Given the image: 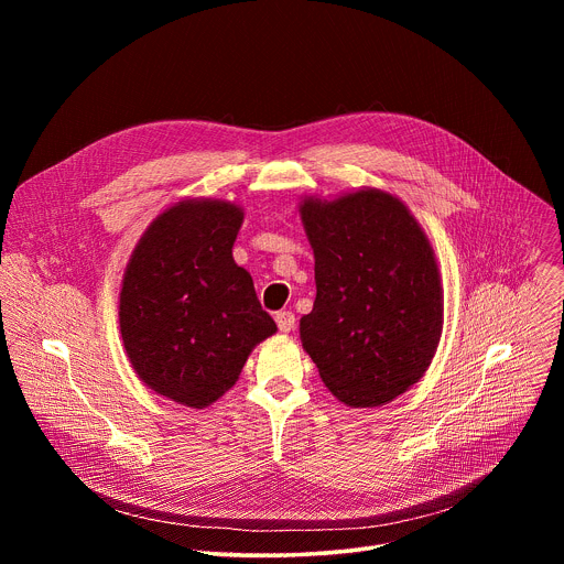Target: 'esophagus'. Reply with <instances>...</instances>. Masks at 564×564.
Wrapping results in <instances>:
<instances>
[{
  "label": "esophagus",
  "instance_id": "esophagus-1",
  "mask_svg": "<svg viewBox=\"0 0 564 564\" xmlns=\"http://www.w3.org/2000/svg\"><path fill=\"white\" fill-rule=\"evenodd\" d=\"M274 321H276V326H279V330H281V333H290V330H294V326H296L294 312H290V310H281V312H276Z\"/></svg>",
  "mask_w": 564,
  "mask_h": 564
}]
</instances>
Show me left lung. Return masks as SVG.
I'll list each match as a JSON object with an SVG mask.
<instances>
[{"label":"left lung","mask_w":564,"mask_h":564,"mask_svg":"<svg viewBox=\"0 0 564 564\" xmlns=\"http://www.w3.org/2000/svg\"><path fill=\"white\" fill-rule=\"evenodd\" d=\"M314 252L316 299L303 350L350 409L383 406L429 370L444 328L431 240L397 196L364 187L299 203Z\"/></svg>","instance_id":"obj_1"}]
</instances>
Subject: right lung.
I'll return each mask as SVG.
<instances>
[{
	"instance_id": "add662e5",
	"label": "right lung",
	"mask_w": 564,
	"mask_h": 564,
	"mask_svg": "<svg viewBox=\"0 0 564 564\" xmlns=\"http://www.w3.org/2000/svg\"><path fill=\"white\" fill-rule=\"evenodd\" d=\"M243 209L185 198L140 236L120 288V335L131 368L155 394L207 409L276 333L254 281L231 257Z\"/></svg>"
}]
</instances>
